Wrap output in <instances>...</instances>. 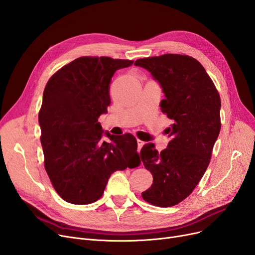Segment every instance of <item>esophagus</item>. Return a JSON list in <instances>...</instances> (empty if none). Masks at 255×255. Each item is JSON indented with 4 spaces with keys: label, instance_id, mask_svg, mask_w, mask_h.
Wrapping results in <instances>:
<instances>
[{
    "label": "esophagus",
    "instance_id": "1",
    "mask_svg": "<svg viewBox=\"0 0 255 255\" xmlns=\"http://www.w3.org/2000/svg\"><path fill=\"white\" fill-rule=\"evenodd\" d=\"M143 145H145V141H142L141 139H137V148H138V151L142 148Z\"/></svg>",
    "mask_w": 255,
    "mask_h": 255
}]
</instances>
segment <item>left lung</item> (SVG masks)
I'll return each instance as SVG.
<instances>
[{
  "label": "left lung",
  "mask_w": 255,
  "mask_h": 255,
  "mask_svg": "<svg viewBox=\"0 0 255 255\" xmlns=\"http://www.w3.org/2000/svg\"><path fill=\"white\" fill-rule=\"evenodd\" d=\"M148 70L165 96L163 114L173 120L171 140L160 153L153 143L140 150L153 183L141 193L148 203L171 207L189 197L203 177L221 129V99L203 65L187 55L164 54L137 59Z\"/></svg>",
  "instance_id": "1"
}]
</instances>
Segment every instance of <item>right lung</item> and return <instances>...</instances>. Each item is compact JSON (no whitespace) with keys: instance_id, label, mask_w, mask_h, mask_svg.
I'll list each match as a JSON object with an SVG mask.
<instances>
[{"instance_id":"add662e5","label":"right lung","mask_w":255,"mask_h":255,"mask_svg":"<svg viewBox=\"0 0 255 255\" xmlns=\"http://www.w3.org/2000/svg\"><path fill=\"white\" fill-rule=\"evenodd\" d=\"M133 60L83 56L49 79L38 114L45 169L57 194L72 204L100 199L110 175L138 156L136 138L106 135L98 122L110 105L109 84L117 70Z\"/></svg>"}]
</instances>
